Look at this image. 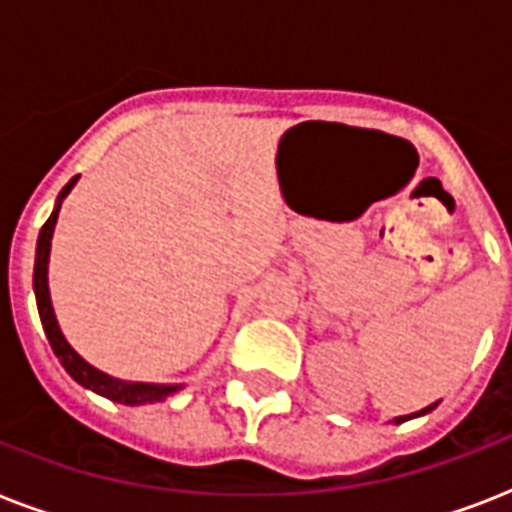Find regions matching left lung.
I'll use <instances>...</instances> for the list:
<instances>
[{"instance_id":"left-lung-1","label":"left lung","mask_w":512,"mask_h":512,"mask_svg":"<svg viewBox=\"0 0 512 512\" xmlns=\"http://www.w3.org/2000/svg\"><path fill=\"white\" fill-rule=\"evenodd\" d=\"M438 406V401L436 404H430V406H425V409H420V412H414V414H404V417H396V425H401V422H406V420H414V417H422V414H428V412H433V409H436Z\"/></svg>"}]
</instances>
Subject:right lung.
<instances>
[{"mask_svg":"<svg viewBox=\"0 0 512 512\" xmlns=\"http://www.w3.org/2000/svg\"><path fill=\"white\" fill-rule=\"evenodd\" d=\"M79 175L71 177L63 191L58 193L55 199V209L52 215L47 217V223L42 225L39 231V241H36V263H34V295H36V308H39V319H42L44 335L50 340L55 356L60 358V364L66 369L71 377H74L82 388L92 390L103 398H111L116 404H127V406H140V404H156V401H164L167 396L183 390V385H162V382H130V380H119V377H111V374L100 372L98 366L87 364L79 353H76L68 340L63 337L58 327V319H55V308H52L50 300V287H47V265H50V247H52V233H55V223H58V212L60 204L66 199L71 188L76 185Z\"/></svg>","mask_w":512,"mask_h":512,"instance_id":"1","label":"right lung"}]
</instances>
